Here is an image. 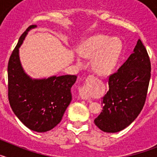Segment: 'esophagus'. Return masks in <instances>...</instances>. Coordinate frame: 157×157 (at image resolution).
Returning <instances> with one entry per match:
<instances>
[{
	"label": "esophagus",
	"instance_id": "esophagus-1",
	"mask_svg": "<svg viewBox=\"0 0 157 157\" xmlns=\"http://www.w3.org/2000/svg\"><path fill=\"white\" fill-rule=\"evenodd\" d=\"M94 78V75H90L89 76L88 78ZM78 94H79V96L80 98H82V99L83 100H87L89 98V95H88V92H87V90H86V87L84 86L81 87V88H79V90H78Z\"/></svg>",
	"mask_w": 157,
	"mask_h": 157
}]
</instances>
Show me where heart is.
I'll return each mask as SVG.
<instances>
[{"instance_id":"b5f03b06","label":"heart","mask_w":157,"mask_h":157,"mask_svg":"<svg viewBox=\"0 0 157 157\" xmlns=\"http://www.w3.org/2000/svg\"><path fill=\"white\" fill-rule=\"evenodd\" d=\"M122 42L119 38L106 35H95L87 40L80 48L83 57L92 58L93 68L100 74L112 71L120 59ZM78 62L80 63L79 59Z\"/></svg>"}]
</instances>
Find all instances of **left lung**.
Here are the masks:
<instances>
[{
    "label": "left lung",
    "instance_id": "left-lung-1",
    "mask_svg": "<svg viewBox=\"0 0 157 157\" xmlns=\"http://www.w3.org/2000/svg\"><path fill=\"white\" fill-rule=\"evenodd\" d=\"M151 76L146 48L138 39L134 52L109 77V90L103 98V109L94 120L102 131L116 133L132 123L143 109Z\"/></svg>",
    "mask_w": 157,
    "mask_h": 157
}]
</instances>
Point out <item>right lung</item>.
<instances>
[{"label": "right lung", "mask_w": 157, "mask_h": 157, "mask_svg": "<svg viewBox=\"0 0 157 157\" xmlns=\"http://www.w3.org/2000/svg\"><path fill=\"white\" fill-rule=\"evenodd\" d=\"M31 25L19 37L8 65V101L12 111L30 130L46 132L61 121L72 97L71 86L77 76L67 75L43 79H32L22 67L19 48Z\"/></svg>", "instance_id": "1"}]
</instances>
